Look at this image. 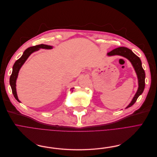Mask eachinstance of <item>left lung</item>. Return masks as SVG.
<instances>
[{
    "label": "left lung",
    "instance_id": "8db88e82",
    "mask_svg": "<svg viewBox=\"0 0 157 157\" xmlns=\"http://www.w3.org/2000/svg\"><path fill=\"white\" fill-rule=\"evenodd\" d=\"M108 56H120L123 57L127 59L131 63L132 66L135 70L137 79H138V89L137 91L134 95L133 98L129 105L126 107V109L129 108L132 106L137 101L138 97L143 93L145 87V71L142 66V62L140 58L136 56L133 52L129 48L126 47H118L114 49L107 54Z\"/></svg>",
    "mask_w": 157,
    "mask_h": 157
}]
</instances>
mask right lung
<instances>
[{"mask_svg":"<svg viewBox=\"0 0 157 157\" xmlns=\"http://www.w3.org/2000/svg\"><path fill=\"white\" fill-rule=\"evenodd\" d=\"M53 48L52 46L50 45H47V44H38V45H36L33 47H31L28 48H27L24 52L23 54L21 56L20 59H18V60L14 63L13 66V71L11 75L10 78V84L12 89V92L14 95V97L15 98V99L18 101L20 102L19 100L17 93V89H16V82H17V80L18 78V73L21 68V66H23V64L25 63V62L27 61V59L29 58V57L31 56L33 52L38 51L41 48L43 49H52Z\"/></svg>","mask_w":157,"mask_h":157,"instance_id":"right-lung-1","label":"right lung"}]
</instances>
